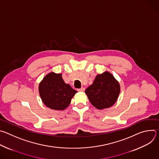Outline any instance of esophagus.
<instances>
[{"label":"esophagus","mask_w":159,"mask_h":159,"mask_svg":"<svg viewBox=\"0 0 159 159\" xmlns=\"http://www.w3.org/2000/svg\"><path fill=\"white\" fill-rule=\"evenodd\" d=\"M77 90H78V91H79V92H84V90H85V88L84 87H82L80 89H77Z\"/></svg>","instance_id":"1"}]
</instances>
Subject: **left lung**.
Wrapping results in <instances>:
<instances>
[{
  "instance_id": "left-lung-1",
  "label": "left lung",
  "mask_w": 159,
  "mask_h": 159,
  "mask_svg": "<svg viewBox=\"0 0 159 159\" xmlns=\"http://www.w3.org/2000/svg\"><path fill=\"white\" fill-rule=\"evenodd\" d=\"M120 93L119 82L107 71L98 75L93 84L85 90L90 103L98 109L112 106L116 102Z\"/></svg>"
}]
</instances>
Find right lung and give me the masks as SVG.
<instances>
[{"mask_svg":"<svg viewBox=\"0 0 159 159\" xmlns=\"http://www.w3.org/2000/svg\"><path fill=\"white\" fill-rule=\"evenodd\" d=\"M61 74L51 72L39 84L40 98L44 105L54 110H64L69 106L77 93L69 84L65 83Z\"/></svg>","mask_w":159,"mask_h":159,"instance_id":"1","label":"right lung"}]
</instances>
